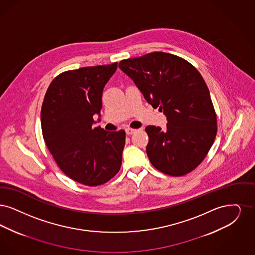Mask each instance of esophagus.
I'll return each instance as SVG.
<instances>
[{"instance_id": "1", "label": "esophagus", "mask_w": 255, "mask_h": 255, "mask_svg": "<svg viewBox=\"0 0 255 255\" xmlns=\"http://www.w3.org/2000/svg\"><path fill=\"white\" fill-rule=\"evenodd\" d=\"M135 131H136V129H134V128H126V133H127L128 135H131V134H133Z\"/></svg>"}]
</instances>
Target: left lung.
Listing matches in <instances>:
<instances>
[{
    "label": "left lung",
    "instance_id": "left-lung-1",
    "mask_svg": "<svg viewBox=\"0 0 255 255\" xmlns=\"http://www.w3.org/2000/svg\"><path fill=\"white\" fill-rule=\"evenodd\" d=\"M119 67L154 109L164 111L163 130L147 126L146 154L152 166L170 176H183L199 166L217 132L210 90L199 71L185 59L151 52L122 60Z\"/></svg>",
    "mask_w": 255,
    "mask_h": 255
}]
</instances>
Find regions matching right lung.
I'll use <instances>...</instances> for the list:
<instances>
[{
    "label": "right lung",
    "instance_id": "obj_1",
    "mask_svg": "<svg viewBox=\"0 0 255 255\" xmlns=\"http://www.w3.org/2000/svg\"><path fill=\"white\" fill-rule=\"evenodd\" d=\"M117 64L82 67L51 82L41 111L44 142L61 170L80 184L96 187L114 177L122 165L125 130L94 128L106 84Z\"/></svg>",
    "mask_w": 255,
    "mask_h": 255
}]
</instances>
